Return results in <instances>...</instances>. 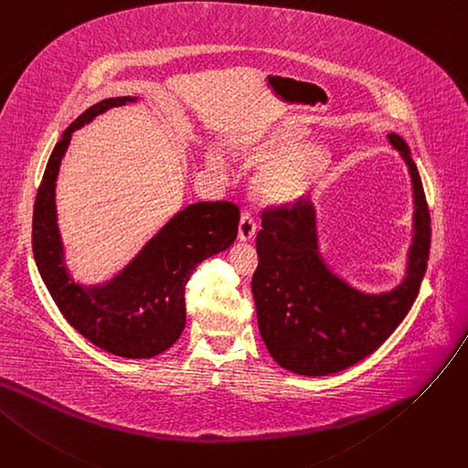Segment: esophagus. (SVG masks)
<instances>
[{
  "label": "esophagus",
  "mask_w": 468,
  "mask_h": 468,
  "mask_svg": "<svg viewBox=\"0 0 468 468\" xmlns=\"http://www.w3.org/2000/svg\"><path fill=\"white\" fill-rule=\"evenodd\" d=\"M256 235V222H254V216L244 210L240 214V222H239V239L240 240H250Z\"/></svg>",
  "instance_id": "obj_1"
}]
</instances>
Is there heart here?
I'll list each match as a JSON object with an SVG mask.
<instances>
[{
  "label": "heart",
  "mask_w": 468,
  "mask_h": 468,
  "mask_svg": "<svg viewBox=\"0 0 468 468\" xmlns=\"http://www.w3.org/2000/svg\"><path fill=\"white\" fill-rule=\"evenodd\" d=\"M299 139L292 128H280L272 133L237 146V155L246 164H258L286 150ZM329 150L322 144H301L269 164L256 178V190L269 203H292L306 196L325 176L329 167ZM207 165L222 173L224 165L214 152L207 154Z\"/></svg>",
  "instance_id": "heart-1"
}]
</instances>
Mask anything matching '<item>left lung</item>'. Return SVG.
<instances>
[{
    "mask_svg": "<svg viewBox=\"0 0 468 468\" xmlns=\"http://www.w3.org/2000/svg\"><path fill=\"white\" fill-rule=\"evenodd\" d=\"M388 139L409 165L414 190V237L407 276L386 293H363L336 276L318 252L316 210L299 197L261 212L252 293L261 338L272 359L295 375L325 377L380 348L409 314L423 280L431 216L410 148Z\"/></svg>",
    "mask_w": 468,
    "mask_h": 468,
    "instance_id": "left-lung-1",
    "label": "left lung"
}]
</instances>
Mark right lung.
<instances>
[{
  "mask_svg": "<svg viewBox=\"0 0 468 468\" xmlns=\"http://www.w3.org/2000/svg\"><path fill=\"white\" fill-rule=\"evenodd\" d=\"M135 100L109 98L91 105L56 143L36 196L31 246L50 297L73 329L109 354L146 359L169 350L182 335L186 284L201 261L233 244L240 212L229 201L188 205L111 282L84 288L71 280L54 203L61 158L75 130L111 107Z\"/></svg>",
  "mask_w": 468,
  "mask_h": 468,
  "instance_id": "1",
  "label": "right lung"
}]
</instances>
